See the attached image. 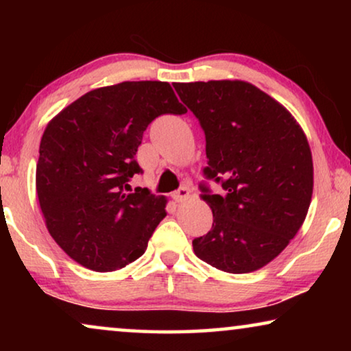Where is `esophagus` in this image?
Listing matches in <instances>:
<instances>
[{"instance_id": "34e87169", "label": "esophagus", "mask_w": 351, "mask_h": 351, "mask_svg": "<svg viewBox=\"0 0 351 351\" xmlns=\"http://www.w3.org/2000/svg\"><path fill=\"white\" fill-rule=\"evenodd\" d=\"M172 198H174L177 203H184V201L190 198V190L186 189V186H180L179 190L172 193Z\"/></svg>"}]
</instances>
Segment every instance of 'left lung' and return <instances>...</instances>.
<instances>
[{
	"label": "left lung",
	"mask_w": 351,
	"mask_h": 351,
	"mask_svg": "<svg viewBox=\"0 0 351 351\" xmlns=\"http://www.w3.org/2000/svg\"><path fill=\"white\" fill-rule=\"evenodd\" d=\"M206 136L213 228L193 239L196 257L227 273H251L280 256L304 223L313 193L308 141L280 102L246 81L174 83Z\"/></svg>",
	"instance_id": "8db88e82"
}]
</instances>
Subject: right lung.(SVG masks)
<instances>
[{"mask_svg": "<svg viewBox=\"0 0 351 351\" xmlns=\"http://www.w3.org/2000/svg\"><path fill=\"white\" fill-rule=\"evenodd\" d=\"M185 112L169 83L124 81L81 95L47 124L38 199L51 237L80 265L114 271L145 252L167 199L128 182L142 172L136 153L148 124Z\"/></svg>", "mask_w": 351, "mask_h": 351, "instance_id": "obj_1", "label": "right lung"}]
</instances>
